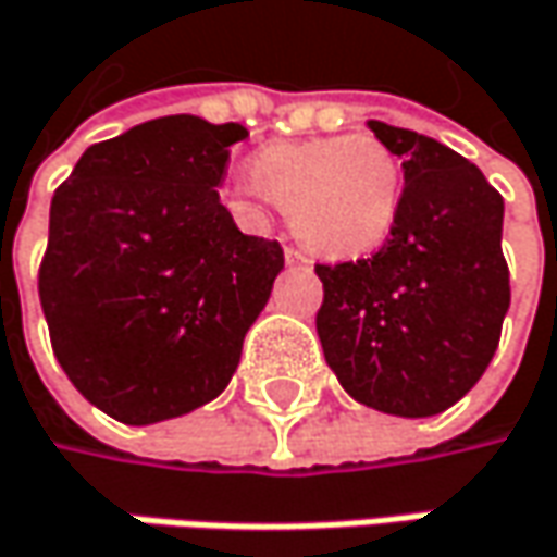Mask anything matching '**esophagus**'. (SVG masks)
<instances>
[{
	"mask_svg": "<svg viewBox=\"0 0 557 557\" xmlns=\"http://www.w3.org/2000/svg\"><path fill=\"white\" fill-rule=\"evenodd\" d=\"M283 258H286V264H309V258H306L299 248H293V246L283 248Z\"/></svg>",
	"mask_w": 557,
	"mask_h": 557,
	"instance_id": "1",
	"label": "esophagus"
}]
</instances>
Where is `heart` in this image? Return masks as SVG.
I'll return each instance as SVG.
<instances>
[{"label":"heart","instance_id":"1","mask_svg":"<svg viewBox=\"0 0 557 557\" xmlns=\"http://www.w3.org/2000/svg\"><path fill=\"white\" fill-rule=\"evenodd\" d=\"M251 182L236 198L264 195L306 246L331 261L375 251L394 230L404 201V170L397 153L375 135H334L280 141L255 153Z\"/></svg>","mask_w":557,"mask_h":557}]
</instances>
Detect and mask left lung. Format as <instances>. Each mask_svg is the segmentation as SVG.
I'll return each instance as SVG.
<instances>
[{
	"mask_svg": "<svg viewBox=\"0 0 557 557\" xmlns=\"http://www.w3.org/2000/svg\"><path fill=\"white\" fill-rule=\"evenodd\" d=\"M404 160V201L372 258L318 264V337L331 372L366 407L425 419L488 369L510 306L505 201L482 170L419 132L369 119Z\"/></svg>",
	"mask_w": 557,
	"mask_h": 557,
	"instance_id": "8db88e82",
	"label": "left lung"
}]
</instances>
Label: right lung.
I'll return each instance as SVG.
<instances>
[{
    "instance_id": "right-lung-1",
    "label": "right lung",
    "mask_w": 557,
    "mask_h": 557,
    "mask_svg": "<svg viewBox=\"0 0 557 557\" xmlns=\"http://www.w3.org/2000/svg\"><path fill=\"white\" fill-rule=\"evenodd\" d=\"M246 125L163 115L90 145L50 205L40 306L69 381L125 425L211 404L271 299L283 248L216 185Z\"/></svg>"
}]
</instances>
